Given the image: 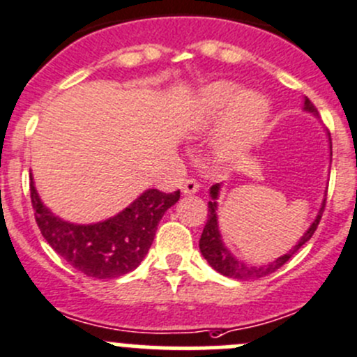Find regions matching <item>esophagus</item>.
Returning a JSON list of instances; mask_svg holds the SVG:
<instances>
[{"label":"esophagus","mask_w":357,"mask_h":357,"mask_svg":"<svg viewBox=\"0 0 357 357\" xmlns=\"http://www.w3.org/2000/svg\"><path fill=\"white\" fill-rule=\"evenodd\" d=\"M181 192L185 195H193V193L199 192V183L195 179H185V183L181 185Z\"/></svg>","instance_id":"34e87169"}]
</instances>
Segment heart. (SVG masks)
<instances>
[{"label":"heart","instance_id":"heart-1","mask_svg":"<svg viewBox=\"0 0 357 357\" xmlns=\"http://www.w3.org/2000/svg\"><path fill=\"white\" fill-rule=\"evenodd\" d=\"M271 117L264 95L243 89L238 82L214 81L202 86L185 112V128L192 135L212 138V153L221 164H235L261 139Z\"/></svg>","mask_w":357,"mask_h":357}]
</instances>
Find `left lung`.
<instances>
[{
    "label": "left lung",
    "mask_w": 357,
    "mask_h": 357,
    "mask_svg": "<svg viewBox=\"0 0 357 357\" xmlns=\"http://www.w3.org/2000/svg\"><path fill=\"white\" fill-rule=\"evenodd\" d=\"M302 110L307 112V114H312L316 119H318V110L314 109V105H312L311 100H309L307 96H304V107H302ZM328 143H330L328 145L330 146V162H332V139H330V135H328ZM221 186H222L221 183H218V185H212L211 190H208L212 200H208L207 222H205L204 233H202V236H200L199 247H200V252H202V255H204L205 261L211 264V268H214L215 271L221 273L222 276H228V278H233V280L264 278V276L271 275V273H275L276 269L282 268L285 262H289L290 259L297 254L298 248H301L302 245H305V243L311 240V236L314 235L316 228H318L323 211H325L326 190H325V197H323V202H321V205H319V211H318V214H316L314 221H312L311 226L305 229L304 235L298 238V242L295 243V245L291 247L289 252H285V254L280 255L278 259H275V261L266 262V264H261V266H252V264H247V262L242 261V259L235 257V254H233V252L226 247L225 240H222L221 229H219V218H218V205H219L218 200H219V193H221ZM326 188H328V186H326Z\"/></svg>",
    "instance_id": "left-lung-1"
}]
</instances>
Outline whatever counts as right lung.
<instances>
[{
    "mask_svg": "<svg viewBox=\"0 0 357 357\" xmlns=\"http://www.w3.org/2000/svg\"><path fill=\"white\" fill-rule=\"evenodd\" d=\"M31 176L36 222L46 242L70 266L98 280L119 278L132 271L149 254L157 226L179 200V190L162 193L149 188L119 214L91 225H79L53 214L39 197Z\"/></svg>",
    "mask_w": 357,
    "mask_h": 357,
    "instance_id": "obj_1",
    "label": "right lung"
}]
</instances>
